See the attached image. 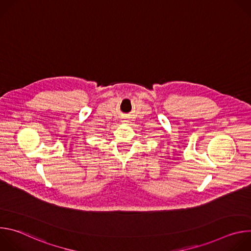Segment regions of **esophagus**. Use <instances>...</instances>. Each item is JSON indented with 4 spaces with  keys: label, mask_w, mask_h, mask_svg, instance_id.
I'll list each match as a JSON object with an SVG mask.
<instances>
[{
    "label": "esophagus",
    "mask_w": 251,
    "mask_h": 251,
    "mask_svg": "<svg viewBox=\"0 0 251 251\" xmlns=\"http://www.w3.org/2000/svg\"><path fill=\"white\" fill-rule=\"evenodd\" d=\"M123 122H125V121H123Z\"/></svg>",
    "instance_id": "34e87169"
}]
</instances>
